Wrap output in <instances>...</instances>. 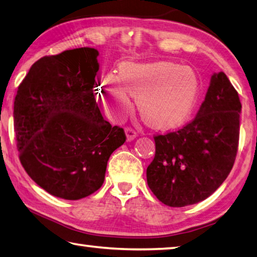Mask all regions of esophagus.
Instances as JSON below:
<instances>
[{
  "label": "esophagus",
  "instance_id": "34e87169",
  "mask_svg": "<svg viewBox=\"0 0 257 257\" xmlns=\"http://www.w3.org/2000/svg\"><path fill=\"white\" fill-rule=\"evenodd\" d=\"M125 134H126V138H127V141H132L138 137L137 131L133 127H131V126L125 127Z\"/></svg>",
  "mask_w": 257,
  "mask_h": 257
}]
</instances>
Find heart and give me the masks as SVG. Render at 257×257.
Instances as JSON below:
<instances>
[{
    "mask_svg": "<svg viewBox=\"0 0 257 257\" xmlns=\"http://www.w3.org/2000/svg\"><path fill=\"white\" fill-rule=\"evenodd\" d=\"M199 92V75L192 67L173 62L126 63L117 78L111 74L105 76L100 98L110 114L120 116L131 107L128 93L138 98L139 110L148 125L168 130L188 118Z\"/></svg>",
    "mask_w": 257,
    "mask_h": 257,
    "instance_id": "heart-1",
    "label": "heart"
}]
</instances>
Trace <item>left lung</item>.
<instances>
[{"instance_id":"obj_1","label":"left lung","mask_w":257,"mask_h":257,"mask_svg":"<svg viewBox=\"0 0 257 257\" xmlns=\"http://www.w3.org/2000/svg\"><path fill=\"white\" fill-rule=\"evenodd\" d=\"M240 110L239 96L227 75L213 74L195 118L177 131L154 137L156 154L147 181L157 199L182 208L217 191L235 164Z\"/></svg>"}]
</instances>
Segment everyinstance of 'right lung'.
<instances>
[{
    "label": "right lung",
    "instance_id": "1",
    "mask_svg": "<svg viewBox=\"0 0 257 257\" xmlns=\"http://www.w3.org/2000/svg\"><path fill=\"white\" fill-rule=\"evenodd\" d=\"M98 55L81 47L39 58L15 98L22 167L61 199L80 200L99 190L110 155L126 141L124 130L103 119L94 99Z\"/></svg>",
    "mask_w": 257,
    "mask_h": 257
}]
</instances>
